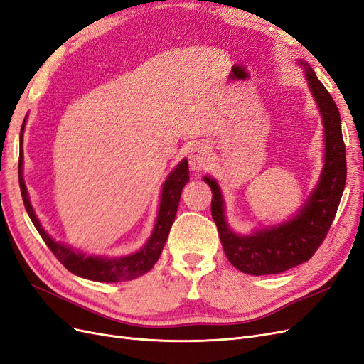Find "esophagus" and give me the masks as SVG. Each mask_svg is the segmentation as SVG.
Returning a JSON list of instances; mask_svg holds the SVG:
<instances>
[{
    "label": "esophagus",
    "mask_w": 364,
    "mask_h": 364,
    "mask_svg": "<svg viewBox=\"0 0 364 364\" xmlns=\"http://www.w3.org/2000/svg\"><path fill=\"white\" fill-rule=\"evenodd\" d=\"M188 162L190 168L193 171H200L208 167V164L211 162V153L205 144H194L188 153Z\"/></svg>",
    "instance_id": "34e87169"
}]
</instances>
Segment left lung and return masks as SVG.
<instances>
[{
	"label": "left lung",
	"instance_id": "1",
	"mask_svg": "<svg viewBox=\"0 0 364 364\" xmlns=\"http://www.w3.org/2000/svg\"><path fill=\"white\" fill-rule=\"evenodd\" d=\"M305 80L313 94L323 124V168L316 188L291 218L278 225L253 229L241 235L229 226L222 190L211 176L203 181L211 186V214L228 259L240 272L261 277L289 270L310 259L322 245L336 217L346 183V150L341 135L340 112L333 97L304 60Z\"/></svg>",
	"mask_w": 364,
	"mask_h": 364
}]
</instances>
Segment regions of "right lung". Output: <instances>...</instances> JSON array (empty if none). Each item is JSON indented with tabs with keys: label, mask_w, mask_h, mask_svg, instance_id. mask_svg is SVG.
<instances>
[{
	"label": "right lung",
	"mask_w": 364,
	"mask_h": 364,
	"mask_svg": "<svg viewBox=\"0 0 364 364\" xmlns=\"http://www.w3.org/2000/svg\"><path fill=\"white\" fill-rule=\"evenodd\" d=\"M26 121H27V115L24 118V123H23V127H21V135H19L21 155H19V164H18V179L21 186V194H23L24 206L27 209L30 220L38 229L42 240L46 241V245L54 253V257L63 264L65 269L77 274V277L97 281V282L130 281L141 277V274L147 273L153 266H155V262L161 255L165 241H167V237L170 234L171 225L174 222L176 213H178L182 190L185 183L190 181L188 161L182 159L178 165H176V168L167 176V179H165L162 185V191H161V202H159L155 228H153L151 235L149 237L144 246H142L139 250L123 257L86 255V253L80 250H74L71 246L54 240L47 230L43 229L35 213V209H33L30 203V197L24 182V174H23V164H24L23 134L26 129Z\"/></svg>",
	"instance_id": "1"
}]
</instances>
